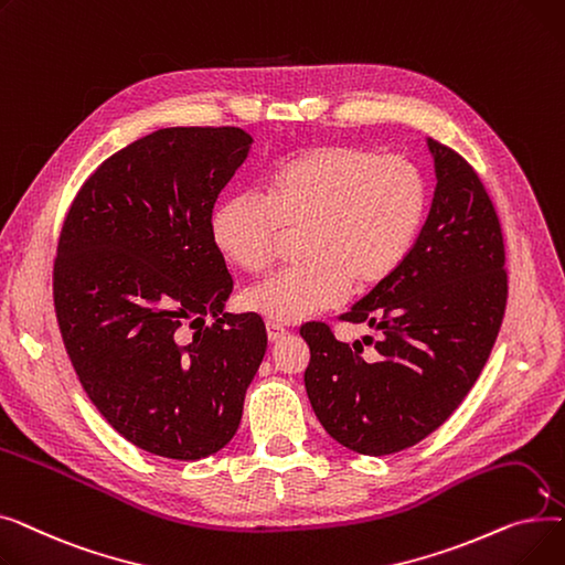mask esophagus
I'll list each match as a JSON object with an SVG mask.
<instances>
[{
    "mask_svg": "<svg viewBox=\"0 0 565 565\" xmlns=\"http://www.w3.org/2000/svg\"><path fill=\"white\" fill-rule=\"evenodd\" d=\"M265 330H267V339H270V341H279V339H284L288 334L284 324L277 322V320H267L265 322Z\"/></svg>",
    "mask_w": 565,
    "mask_h": 565,
    "instance_id": "esophagus-1",
    "label": "esophagus"
}]
</instances>
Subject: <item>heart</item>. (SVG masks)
Returning <instances> with one entry per match:
<instances>
[{
    "label": "heart",
    "instance_id": "b5f03b06",
    "mask_svg": "<svg viewBox=\"0 0 565 565\" xmlns=\"http://www.w3.org/2000/svg\"><path fill=\"white\" fill-rule=\"evenodd\" d=\"M428 211L424 171L403 156L358 143H324L292 156L254 192L226 196L211 233L222 256L245 273H265L288 233H300V265L247 290L252 311L298 322L369 290L407 258Z\"/></svg>",
    "mask_w": 565,
    "mask_h": 565
}]
</instances>
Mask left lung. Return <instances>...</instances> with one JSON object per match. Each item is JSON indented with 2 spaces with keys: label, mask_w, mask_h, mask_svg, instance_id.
I'll return each instance as SVG.
<instances>
[{
  "label": "left lung",
  "mask_w": 565,
  "mask_h": 565,
  "mask_svg": "<svg viewBox=\"0 0 565 565\" xmlns=\"http://www.w3.org/2000/svg\"><path fill=\"white\" fill-rule=\"evenodd\" d=\"M437 188L428 220L398 270L339 320L375 328L364 345L330 324H302L305 387L318 422L343 447L390 456L447 422L481 375L509 298L503 233L479 173L428 139Z\"/></svg>",
  "instance_id": "1"
}]
</instances>
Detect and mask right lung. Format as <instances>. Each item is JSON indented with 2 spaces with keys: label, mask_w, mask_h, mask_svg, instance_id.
I'll use <instances>...</instances> for the list:
<instances>
[{
  "label": "right lung",
  "mask_w": 565,
  "mask_h": 565,
  "mask_svg": "<svg viewBox=\"0 0 565 565\" xmlns=\"http://www.w3.org/2000/svg\"><path fill=\"white\" fill-rule=\"evenodd\" d=\"M233 126L162 128L109 156L73 199L52 270L71 364L135 447L201 460L224 449L267 348L256 313H222L233 279L213 207L249 153Z\"/></svg>",
  "instance_id": "obj_1"
}]
</instances>
